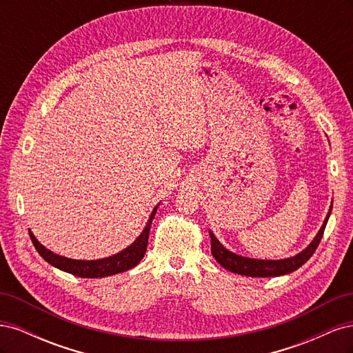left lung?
<instances>
[{"mask_svg":"<svg viewBox=\"0 0 353 353\" xmlns=\"http://www.w3.org/2000/svg\"><path fill=\"white\" fill-rule=\"evenodd\" d=\"M331 210H333V201H331V206L328 209L327 216L323 222L321 228H319V231L316 232V236L314 237V240L309 243L306 249H303L302 252H299L297 254L292 256V258L276 259V261L245 258V256H240L237 253H232L227 248H223L221 241L215 237V234L209 231L210 241H212V254L219 265H222L223 268L234 272V274H240V275H245V276H262V279H265V276H280V275L290 274V272L301 268V266L309 258H311L314 252L316 250L319 241H321V239H323V234H324L325 225L328 222V218L331 215Z\"/></svg>","mask_w":353,"mask_h":353,"instance_id":"1","label":"left lung"}]
</instances>
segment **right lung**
<instances>
[{"mask_svg": "<svg viewBox=\"0 0 353 353\" xmlns=\"http://www.w3.org/2000/svg\"><path fill=\"white\" fill-rule=\"evenodd\" d=\"M159 205L153 209L150 218H148L144 230L141 231L140 236H138L126 249L121 250L119 253H116L113 256H109V258L104 259H95V261H78V259H70L65 258V256H60L54 252H51L47 249L46 245H42L37 237L34 236V232L29 230V236L32 243H34L35 249L38 253L47 261L50 265L56 266V268L69 272L72 275L81 276V279H101V276H109L114 274H121L128 270L134 268V266L138 265L147 250V243H148V232H150L152 222L154 219V215L157 212Z\"/></svg>", "mask_w": 353, "mask_h": 353, "instance_id": "add662e5", "label": "right lung"}]
</instances>
